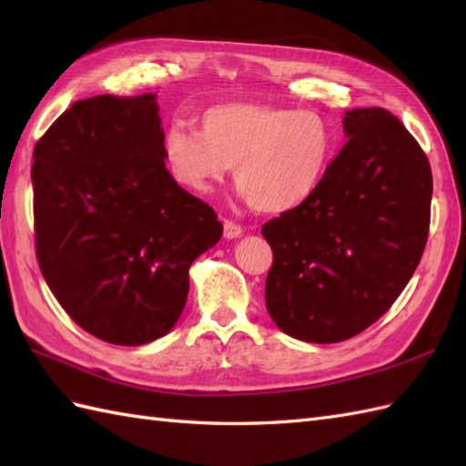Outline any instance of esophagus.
I'll return each instance as SVG.
<instances>
[{
    "instance_id": "esophagus-1",
    "label": "esophagus",
    "mask_w": 466,
    "mask_h": 466,
    "mask_svg": "<svg viewBox=\"0 0 466 466\" xmlns=\"http://www.w3.org/2000/svg\"><path fill=\"white\" fill-rule=\"evenodd\" d=\"M242 236V226L236 224L232 220H224V238L232 240V238H240Z\"/></svg>"
}]
</instances>
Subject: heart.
<instances>
[{"label": "heart", "mask_w": 466, "mask_h": 466, "mask_svg": "<svg viewBox=\"0 0 466 466\" xmlns=\"http://www.w3.org/2000/svg\"><path fill=\"white\" fill-rule=\"evenodd\" d=\"M164 157L177 184L208 192L230 172L256 210L282 214L309 202L334 154V130L314 110L220 102L200 114V130L172 124Z\"/></svg>", "instance_id": "heart-1"}]
</instances>
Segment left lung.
Masks as SVG:
<instances>
[{
	"mask_svg": "<svg viewBox=\"0 0 466 466\" xmlns=\"http://www.w3.org/2000/svg\"><path fill=\"white\" fill-rule=\"evenodd\" d=\"M349 137L309 202L262 226L274 262L266 310L316 344L369 329L412 279L429 238L427 154L389 110L354 107Z\"/></svg>",
	"mask_w": 466,
	"mask_h": 466,
	"instance_id": "8db88e82",
	"label": "left lung"
}]
</instances>
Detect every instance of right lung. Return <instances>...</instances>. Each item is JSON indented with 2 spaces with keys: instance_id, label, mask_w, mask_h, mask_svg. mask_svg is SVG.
Masks as SVG:
<instances>
[{
  "instance_id": "1",
  "label": "right lung",
  "mask_w": 466,
  "mask_h": 466,
  "mask_svg": "<svg viewBox=\"0 0 466 466\" xmlns=\"http://www.w3.org/2000/svg\"><path fill=\"white\" fill-rule=\"evenodd\" d=\"M154 94L76 102L34 147L39 270L96 339L140 346L172 330L187 270L222 238L210 206L164 162Z\"/></svg>"
}]
</instances>
